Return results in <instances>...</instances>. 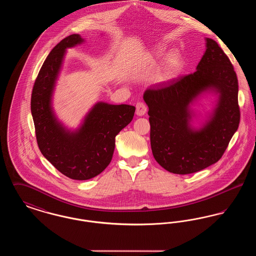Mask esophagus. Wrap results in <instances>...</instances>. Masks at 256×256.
I'll return each instance as SVG.
<instances>
[{
	"label": "esophagus",
	"mask_w": 256,
	"mask_h": 256,
	"mask_svg": "<svg viewBox=\"0 0 256 256\" xmlns=\"http://www.w3.org/2000/svg\"><path fill=\"white\" fill-rule=\"evenodd\" d=\"M146 112V106L144 102H137L136 104V115L137 116H144Z\"/></svg>",
	"instance_id": "1"
}]
</instances>
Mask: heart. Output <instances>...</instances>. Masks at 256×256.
<instances>
[{
  "mask_svg": "<svg viewBox=\"0 0 256 256\" xmlns=\"http://www.w3.org/2000/svg\"><path fill=\"white\" fill-rule=\"evenodd\" d=\"M158 56H160L159 52H156V54H152L150 58H148L146 60V64L150 66H154L156 64ZM180 65H182L180 54L178 52H170V54L167 56L161 68L159 69L158 73L156 76L159 82H170V80H172L176 76V74L180 68Z\"/></svg>",
  "mask_w": 256,
  "mask_h": 256,
  "instance_id": "1",
  "label": "heart"
}]
</instances>
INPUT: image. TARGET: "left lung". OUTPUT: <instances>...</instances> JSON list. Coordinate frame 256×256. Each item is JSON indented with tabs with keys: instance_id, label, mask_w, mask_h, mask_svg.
Listing matches in <instances>:
<instances>
[{
	"instance_id": "8db88e82",
	"label": "left lung",
	"mask_w": 256,
	"mask_h": 256,
	"mask_svg": "<svg viewBox=\"0 0 256 256\" xmlns=\"http://www.w3.org/2000/svg\"><path fill=\"white\" fill-rule=\"evenodd\" d=\"M206 42L195 73L150 87L143 96L148 108L154 158L172 174H192L216 163L239 126L237 76L217 42L210 38ZM206 94H216V104L195 128L190 106Z\"/></svg>"
}]
</instances>
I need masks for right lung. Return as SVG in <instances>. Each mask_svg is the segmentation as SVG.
I'll use <instances>...</instances> for the list:
<instances>
[{
  "instance_id": "right-lung-1",
  "label": "right lung",
  "mask_w": 256,
  "mask_h": 256,
  "mask_svg": "<svg viewBox=\"0 0 256 256\" xmlns=\"http://www.w3.org/2000/svg\"><path fill=\"white\" fill-rule=\"evenodd\" d=\"M84 42L80 34H72L50 50L37 76L30 100L40 152L61 174L76 180L95 178L108 166L115 137L132 122L135 112L132 106L98 102L74 130L58 119L52 95L66 50Z\"/></svg>"
}]
</instances>
